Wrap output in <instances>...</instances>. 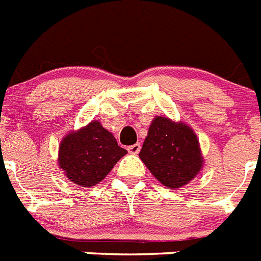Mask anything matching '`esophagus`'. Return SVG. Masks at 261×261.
<instances>
[{
    "instance_id": "34e87169",
    "label": "esophagus",
    "mask_w": 261,
    "mask_h": 261,
    "mask_svg": "<svg viewBox=\"0 0 261 261\" xmlns=\"http://www.w3.org/2000/svg\"><path fill=\"white\" fill-rule=\"evenodd\" d=\"M141 150V145L140 143H135V145H130V146H128V151L130 152V154H138Z\"/></svg>"
}]
</instances>
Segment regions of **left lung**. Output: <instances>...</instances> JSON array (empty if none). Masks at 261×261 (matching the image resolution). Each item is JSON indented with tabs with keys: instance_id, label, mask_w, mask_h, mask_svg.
<instances>
[{
	"instance_id": "1",
	"label": "left lung",
	"mask_w": 261,
	"mask_h": 261,
	"mask_svg": "<svg viewBox=\"0 0 261 261\" xmlns=\"http://www.w3.org/2000/svg\"><path fill=\"white\" fill-rule=\"evenodd\" d=\"M140 158L159 182L182 188L200 172L203 158L194 130L184 123L156 116L151 121Z\"/></svg>"
}]
</instances>
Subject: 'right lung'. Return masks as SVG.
Wrapping results in <instances>:
<instances>
[{
    "instance_id": "1",
    "label": "right lung",
    "mask_w": 261,
    "mask_h": 261,
    "mask_svg": "<svg viewBox=\"0 0 261 261\" xmlns=\"http://www.w3.org/2000/svg\"><path fill=\"white\" fill-rule=\"evenodd\" d=\"M125 154L114 135L94 120L62 140L58 163L68 180L90 188L103 180Z\"/></svg>"
}]
</instances>
